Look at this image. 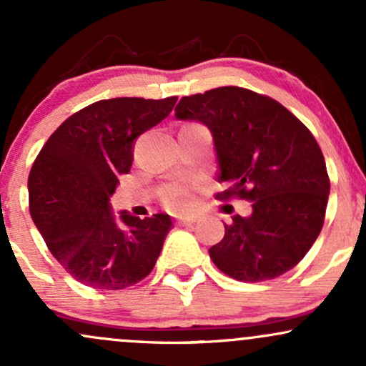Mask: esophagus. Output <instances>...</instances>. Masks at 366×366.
Masks as SVG:
<instances>
[{"instance_id":"obj_1","label":"esophagus","mask_w":366,"mask_h":366,"mask_svg":"<svg viewBox=\"0 0 366 366\" xmlns=\"http://www.w3.org/2000/svg\"><path fill=\"white\" fill-rule=\"evenodd\" d=\"M197 220L196 217H179L177 225H192Z\"/></svg>"}]
</instances>
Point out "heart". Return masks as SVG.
<instances>
[{"label": "heart", "mask_w": 366, "mask_h": 366, "mask_svg": "<svg viewBox=\"0 0 366 366\" xmlns=\"http://www.w3.org/2000/svg\"><path fill=\"white\" fill-rule=\"evenodd\" d=\"M162 201L172 212H186L192 207L194 197L187 184H170L162 191Z\"/></svg>", "instance_id": "1"}]
</instances>
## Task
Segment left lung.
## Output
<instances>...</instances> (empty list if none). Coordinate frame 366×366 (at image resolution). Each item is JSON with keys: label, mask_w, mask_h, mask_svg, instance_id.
Segmentation results:
<instances>
[{"label": "left lung", "mask_w": 366, "mask_h": 366, "mask_svg": "<svg viewBox=\"0 0 366 366\" xmlns=\"http://www.w3.org/2000/svg\"><path fill=\"white\" fill-rule=\"evenodd\" d=\"M175 117L203 122L213 134L222 199L251 201L209 247L218 270L263 282L296 267L320 234L330 180L313 134L274 98L237 86L184 96Z\"/></svg>", "instance_id": "1"}]
</instances>
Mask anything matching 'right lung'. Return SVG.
I'll list each match as a JSON object with an SVG mask.
<instances>
[{
  "instance_id": "right-lung-1",
  "label": "right lung",
  "mask_w": 366,
  "mask_h": 366,
  "mask_svg": "<svg viewBox=\"0 0 366 366\" xmlns=\"http://www.w3.org/2000/svg\"><path fill=\"white\" fill-rule=\"evenodd\" d=\"M177 96L102 99L70 115L29 174V209L58 263L92 289L120 291L148 277L172 229L167 213L115 217L110 196L129 174L134 141L169 117Z\"/></svg>"
}]
</instances>
